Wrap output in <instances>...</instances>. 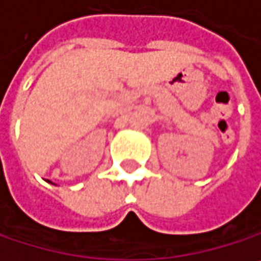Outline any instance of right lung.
Listing matches in <instances>:
<instances>
[{
    "mask_svg": "<svg viewBox=\"0 0 261 261\" xmlns=\"http://www.w3.org/2000/svg\"><path fill=\"white\" fill-rule=\"evenodd\" d=\"M47 182H50V180H47ZM50 184H54V182H50ZM54 185H57V184H54Z\"/></svg>",
    "mask_w": 261,
    "mask_h": 261,
    "instance_id": "add662e5",
    "label": "right lung"
}]
</instances>
